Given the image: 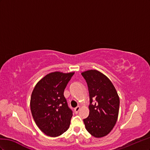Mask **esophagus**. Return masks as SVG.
<instances>
[{
	"instance_id": "obj_1",
	"label": "esophagus",
	"mask_w": 150,
	"mask_h": 150,
	"mask_svg": "<svg viewBox=\"0 0 150 150\" xmlns=\"http://www.w3.org/2000/svg\"><path fill=\"white\" fill-rule=\"evenodd\" d=\"M80 108L79 106H78V107H76V108H75V109H74V111H75V112L76 114V113H78L79 112V111L80 110Z\"/></svg>"
}]
</instances>
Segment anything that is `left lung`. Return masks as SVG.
<instances>
[{"label":"left lung","instance_id":"left-lung-1","mask_svg":"<svg viewBox=\"0 0 150 150\" xmlns=\"http://www.w3.org/2000/svg\"><path fill=\"white\" fill-rule=\"evenodd\" d=\"M87 83L90 105L88 116L83 119L85 128L96 138L108 135L117 122L119 97L111 81L101 72L91 70L82 73ZM93 100L95 103L92 104Z\"/></svg>","mask_w":150,"mask_h":150}]
</instances>
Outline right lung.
<instances>
[{"instance_id": "right-lung-1", "label": "right lung", "mask_w": 150, "mask_h": 150, "mask_svg": "<svg viewBox=\"0 0 150 150\" xmlns=\"http://www.w3.org/2000/svg\"><path fill=\"white\" fill-rule=\"evenodd\" d=\"M74 74L50 73L37 83L32 92V115L38 127L47 136H58L69 128L73 112L63 92Z\"/></svg>"}]
</instances>
